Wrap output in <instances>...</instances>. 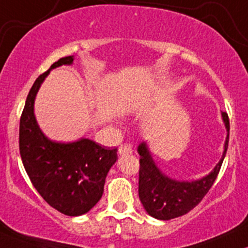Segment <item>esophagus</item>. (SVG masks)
Masks as SVG:
<instances>
[{"mask_svg":"<svg viewBox=\"0 0 248 248\" xmlns=\"http://www.w3.org/2000/svg\"><path fill=\"white\" fill-rule=\"evenodd\" d=\"M132 152H133L132 146L128 145V143H122V145L119 146L120 155H128V154H132Z\"/></svg>","mask_w":248,"mask_h":248,"instance_id":"34e87169","label":"esophagus"}]
</instances>
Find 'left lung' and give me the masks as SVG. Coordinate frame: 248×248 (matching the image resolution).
Instances as JSON below:
<instances>
[{
    "label": "left lung",
    "instance_id": "1",
    "mask_svg": "<svg viewBox=\"0 0 248 248\" xmlns=\"http://www.w3.org/2000/svg\"><path fill=\"white\" fill-rule=\"evenodd\" d=\"M222 120L227 129L225 149L214 170L208 175L195 181H178L165 175L152 159L145 142L139 146L140 170H139V198L149 216L159 220H170L192 211L200 203L220 172L222 161L227 152L230 139V119L222 111Z\"/></svg>",
    "mask_w": 248,
    "mask_h": 248
}]
</instances>
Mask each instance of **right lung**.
<instances>
[{"mask_svg": "<svg viewBox=\"0 0 248 248\" xmlns=\"http://www.w3.org/2000/svg\"><path fill=\"white\" fill-rule=\"evenodd\" d=\"M73 61V56L60 59L32 84L21 115L18 145L24 170L41 197L62 214L78 217L101 199L106 176L118 155L116 148H106L89 139L54 142L41 132L34 115L41 83L51 69Z\"/></svg>", "mask_w": 248, "mask_h": 248, "instance_id": "1", "label": "right lung"}]
</instances>
